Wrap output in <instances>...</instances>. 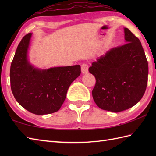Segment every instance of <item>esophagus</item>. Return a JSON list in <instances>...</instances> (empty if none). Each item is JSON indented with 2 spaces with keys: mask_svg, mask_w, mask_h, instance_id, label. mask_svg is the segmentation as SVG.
I'll return each instance as SVG.
<instances>
[{
  "mask_svg": "<svg viewBox=\"0 0 156 156\" xmlns=\"http://www.w3.org/2000/svg\"><path fill=\"white\" fill-rule=\"evenodd\" d=\"M81 71L82 74H86L88 71V65L86 63H84L81 65Z\"/></svg>",
  "mask_w": 156,
  "mask_h": 156,
  "instance_id": "esophagus-1",
  "label": "esophagus"
}]
</instances>
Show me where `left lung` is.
<instances>
[{"instance_id": "8db88e82", "label": "left lung", "mask_w": 156, "mask_h": 156, "mask_svg": "<svg viewBox=\"0 0 156 156\" xmlns=\"http://www.w3.org/2000/svg\"><path fill=\"white\" fill-rule=\"evenodd\" d=\"M124 32L127 44L111 49L88 69L96 78L92 91L95 103L114 112L136 105L147 84L148 63L140 39L127 28Z\"/></svg>"}]
</instances>
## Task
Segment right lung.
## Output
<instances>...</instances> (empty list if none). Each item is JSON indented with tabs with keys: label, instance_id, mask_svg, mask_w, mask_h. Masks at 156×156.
I'll return each instance as SVG.
<instances>
[{
	"label": "right lung",
	"instance_id": "right-lung-1",
	"mask_svg": "<svg viewBox=\"0 0 156 156\" xmlns=\"http://www.w3.org/2000/svg\"><path fill=\"white\" fill-rule=\"evenodd\" d=\"M31 35H25L16 48L10 69L11 90L26 110L35 115L51 114L64 103L69 87L80 75V66L34 68L27 59Z\"/></svg>",
	"mask_w": 156,
	"mask_h": 156
}]
</instances>
